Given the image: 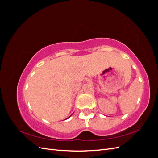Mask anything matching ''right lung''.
Returning a JSON list of instances; mask_svg holds the SVG:
<instances>
[{"mask_svg":"<svg viewBox=\"0 0 158 158\" xmlns=\"http://www.w3.org/2000/svg\"><path fill=\"white\" fill-rule=\"evenodd\" d=\"M71 115H72V114H71ZM71 115H70V117H71ZM69 117H68V118H69Z\"/></svg>","mask_w":158,"mask_h":158,"instance_id":"obj_1","label":"right lung"}]
</instances>
